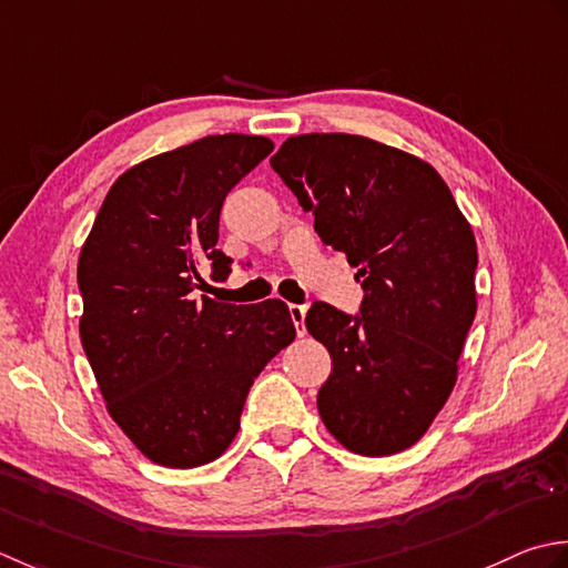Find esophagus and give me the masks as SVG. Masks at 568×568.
Instances as JSON below:
<instances>
[{
  "mask_svg": "<svg viewBox=\"0 0 568 568\" xmlns=\"http://www.w3.org/2000/svg\"><path fill=\"white\" fill-rule=\"evenodd\" d=\"M288 314H292L296 333H298V335H306V306L288 304Z\"/></svg>",
  "mask_w": 568,
  "mask_h": 568,
  "instance_id": "34e87169",
  "label": "esophagus"
}]
</instances>
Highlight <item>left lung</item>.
<instances>
[{"label":"left lung","instance_id":"left-lung-1","mask_svg":"<svg viewBox=\"0 0 568 568\" xmlns=\"http://www.w3.org/2000/svg\"><path fill=\"white\" fill-rule=\"evenodd\" d=\"M270 164L365 292L357 316L323 301L306 314L333 361L321 419L355 454H399L446 404L476 318L468 220L432 164L367 136H288Z\"/></svg>","mask_w":568,"mask_h":568}]
</instances>
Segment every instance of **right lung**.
<instances>
[{
  "label": "right lung",
  "instance_id": "add662e5",
  "mask_svg": "<svg viewBox=\"0 0 568 568\" xmlns=\"http://www.w3.org/2000/svg\"><path fill=\"white\" fill-rule=\"evenodd\" d=\"M274 149L215 134L142 161L112 183L80 250V341L108 412L166 468L215 460L240 429L247 392L296 338L284 301L199 296L225 280L217 245L225 195Z\"/></svg>",
  "mask_w": 568,
  "mask_h": 568
}]
</instances>
